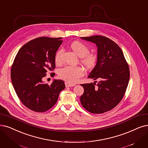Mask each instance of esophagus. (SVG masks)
Masks as SVG:
<instances>
[{"mask_svg": "<svg viewBox=\"0 0 148 148\" xmlns=\"http://www.w3.org/2000/svg\"><path fill=\"white\" fill-rule=\"evenodd\" d=\"M65 84H66V87H73V86H76V84H71V83H70V82H65Z\"/></svg>", "mask_w": 148, "mask_h": 148, "instance_id": "34e87169", "label": "esophagus"}]
</instances>
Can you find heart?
<instances>
[{
	"instance_id": "1",
	"label": "heart",
	"mask_w": 148,
	"mask_h": 148,
	"mask_svg": "<svg viewBox=\"0 0 148 148\" xmlns=\"http://www.w3.org/2000/svg\"><path fill=\"white\" fill-rule=\"evenodd\" d=\"M70 47L75 53L81 58V61L88 69L93 68L97 64V56L94 53H89V49L80 41H75ZM64 53L62 49L58 50L55 57L56 64L62 62V56ZM84 70L80 66H66L59 71L60 77L70 83H75L84 75Z\"/></svg>"
}]
</instances>
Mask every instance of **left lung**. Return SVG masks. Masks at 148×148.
<instances>
[{"label": "left lung", "instance_id": "8db88e82", "mask_svg": "<svg viewBox=\"0 0 148 148\" xmlns=\"http://www.w3.org/2000/svg\"><path fill=\"white\" fill-rule=\"evenodd\" d=\"M95 44L97 61L88 78L99 81L81 84L84 93L80 97L82 106L93 114H103L119 104L125 93L129 80V69L120 47L102 36L81 37Z\"/></svg>", "mask_w": 148, "mask_h": 148}]
</instances>
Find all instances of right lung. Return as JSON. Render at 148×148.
I'll return each instance as SVG.
<instances>
[{
  "label": "right lung",
  "mask_w": 148,
  "mask_h": 148,
  "mask_svg": "<svg viewBox=\"0 0 148 148\" xmlns=\"http://www.w3.org/2000/svg\"><path fill=\"white\" fill-rule=\"evenodd\" d=\"M61 39L40 37L29 41L20 49L11 67V82L17 97L34 112L51 108L65 88L62 80L54 79L50 85L43 81L47 71L55 68V57Z\"/></svg>",
  "instance_id": "obj_1"
}]
</instances>
